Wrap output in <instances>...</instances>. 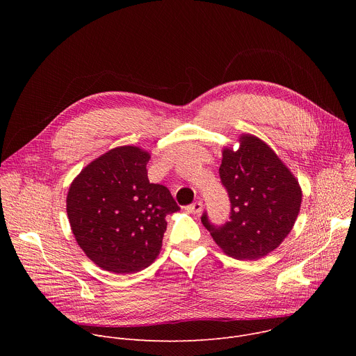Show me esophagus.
<instances>
[{"instance_id":"esophagus-1","label":"esophagus","mask_w":356,"mask_h":356,"mask_svg":"<svg viewBox=\"0 0 356 356\" xmlns=\"http://www.w3.org/2000/svg\"><path fill=\"white\" fill-rule=\"evenodd\" d=\"M186 210L188 213H191V214H200L202 211V202L201 201H195V202H193V204L187 206Z\"/></svg>"}]
</instances>
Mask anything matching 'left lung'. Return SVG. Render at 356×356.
I'll list each match as a JSON object with an SVG mask.
<instances>
[{"mask_svg":"<svg viewBox=\"0 0 356 356\" xmlns=\"http://www.w3.org/2000/svg\"><path fill=\"white\" fill-rule=\"evenodd\" d=\"M241 147L222 150L220 179L229 201V220L214 225L201 216L216 243L228 257L257 261L276 249L291 231L301 204V188L291 172L259 138L242 135Z\"/></svg>","mask_w":356,"mask_h":356,"instance_id":"1","label":"left lung"}]
</instances>
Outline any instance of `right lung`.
<instances>
[{
	"mask_svg": "<svg viewBox=\"0 0 356 356\" xmlns=\"http://www.w3.org/2000/svg\"><path fill=\"white\" fill-rule=\"evenodd\" d=\"M150 156L121 146L92 161L67 194V217L77 243L104 270L128 275L159 255L166 216L180 210L169 188L150 183Z\"/></svg>",
	"mask_w": 356,
	"mask_h": 356,
	"instance_id": "right-lung-1",
	"label": "right lung"
}]
</instances>
